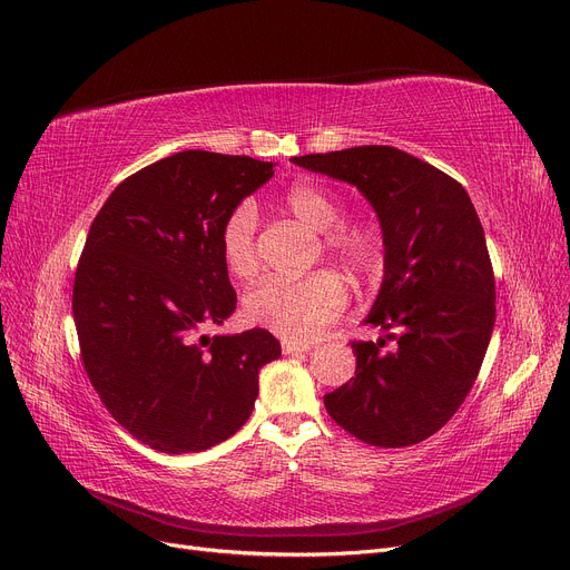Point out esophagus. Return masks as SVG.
Masks as SVG:
<instances>
[{"label": "esophagus", "mask_w": 570, "mask_h": 570, "mask_svg": "<svg viewBox=\"0 0 570 570\" xmlns=\"http://www.w3.org/2000/svg\"><path fill=\"white\" fill-rule=\"evenodd\" d=\"M314 344H307V341H282V351L284 355H293V353H307L312 351Z\"/></svg>", "instance_id": "34e87169"}]
</instances>
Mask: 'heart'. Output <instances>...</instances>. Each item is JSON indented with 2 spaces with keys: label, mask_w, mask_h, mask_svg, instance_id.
Masks as SVG:
<instances>
[{
  "label": "heart",
  "mask_w": 570,
  "mask_h": 570,
  "mask_svg": "<svg viewBox=\"0 0 570 570\" xmlns=\"http://www.w3.org/2000/svg\"><path fill=\"white\" fill-rule=\"evenodd\" d=\"M284 202L297 222L316 234H325V249L353 275L371 279L381 273V243L368 232L336 226L344 217V208L325 189L297 183L288 189ZM256 229L258 210L252 202H240L222 222L219 249L226 268L236 277L245 279L258 271ZM344 307L346 288L332 273H316L295 282L263 279L245 297L247 318L288 341L316 338L325 325L341 316Z\"/></svg>",
  "instance_id": "heart-1"
}]
</instances>
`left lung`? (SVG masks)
Here are the masks:
<instances>
[{"instance_id": "1", "label": "left lung", "mask_w": 570, "mask_h": 570, "mask_svg": "<svg viewBox=\"0 0 570 570\" xmlns=\"http://www.w3.org/2000/svg\"><path fill=\"white\" fill-rule=\"evenodd\" d=\"M355 185L381 222L383 286L364 323L387 334L353 341L355 377L325 394L332 420L373 446L438 433L470 394L495 327V275L465 187L394 146L293 158ZM390 337L395 346L384 351Z\"/></svg>"}]
</instances>
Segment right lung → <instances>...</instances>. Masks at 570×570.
<instances>
[{
  "label": "right lung",
  "instance_id": "obj_1",
  "mask_svg": "<svg viewBox=\"0 0 570 570\" xmlns=\"http://www.w3.org/2000/svg\"><path fill=\"white\" fill-rule=\"evenodd\" d=\"M273 163L183 150L126 178L96 215L72 284L82 362L105 407L163 453L210 449L254 410L268 330L202 334L236 309L219 229Z\"/></svg>",
  "mask_w": 570,
  "mask_h": 570
}]
</instances>
